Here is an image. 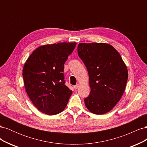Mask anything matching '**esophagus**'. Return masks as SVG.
<instances>
[{"instance_id":"34e87169","label":"esophagus","mask_w":147,"mask_h":147,"mask_svg":"<svg viewBox=\"0 0 147 147\" xmlns=\"http://www.w3.org/2000/svg\"><path fill=\"white\" fill-rule=\"evenodd\" d=\"M79 87V84H76V85H75V86H74V89H75V90H77V89Z\"/></svg>"}]
</instances>
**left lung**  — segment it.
<instances>
[{"instance_id": "obj_1", "label": "left lung", "mask_w": 147, "mask_h": 147, "mask_svg": "<svg viewBox=\"0 0 147 147\" xmlns=\"http://www.w3.org/2000/svg\"><path fill=\"white\" fill-rule=\"evenodd\" d=\"M78 55L86 67L90 94L87 109L96 115L109 112L121 99L128 78L127 66L116 49L105 43H81Z\"/></svg>"}]
</instances>
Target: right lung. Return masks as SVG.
<instances>
[{
	"label": "right lung",
	"instance_id": "add662e5",
	"mask_svg": "<svg viewBox=\"0 0 147 147\" xmlns=\"http://www.w3.org/2000/svg\"><path fill=\"white\" fill-rule=\"evenodd\" d=\"M77 43L44 45L26 60L23 77L26 91L35 107L48 115L65 109L72 91L65 85L64 65Z\"/></svg>",
	"mask_w": 147,
	"mask_h": 147
}]
</instances>
